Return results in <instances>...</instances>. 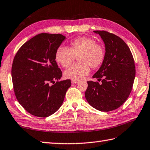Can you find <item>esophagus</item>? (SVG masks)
<instances>
[{
  "mask_svg": "<svg viewBox=\"0 0 150 150\" xmlns=\"http://www.w3.org/2000/svg\"><path fill=\"white\" fill-rule=\"evenodd\" d=\"M71 82L72 84H76L78 82V81L77 80H71Z\"/></svg>",
  "mask_w": 150,
  "mask_h": 150,
  "instance_id": "esophagus-1",
  "label": "esophagus"
}]
</instances>
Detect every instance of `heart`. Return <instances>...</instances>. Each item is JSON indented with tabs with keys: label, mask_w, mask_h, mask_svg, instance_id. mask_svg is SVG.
Segmentation results:
<instances>
[{
	"label": "heart",
	"mask_w": 150,
	"mask_h": 150,
	"mask_svg": "<svg viewBox=\"0 0 150 150\" xmlns=\"http://www.w3.org/2000/svg\"><path fill=\"white\" fill-rule=\"evenodd\" d=\"M106 49L102 43H97L94 38L80 37L70 42L69 49L60 47L57 50L55 58L58 64L67 67L77 58L79 64H75L64 71L66 79L79 80L90 73V67L93 69L98 68L103 63Z\"/></svg>",
	"instance_id": "b5f03b06"
}]
</instances>
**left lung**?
Returning <instances> with one entry per match:
<instances>
[{
  "label": "left lung",
  "mask_w": 150,
  "mask_h": 150,
  "mask_svg": "<svg viewBox=\"0 0 150 150\" xmlns=\"http://www.w3.org/2000/svg\"><path fill=\"white\" fill-rule=\"evenodd\" d=\"M103 41L105 58L93 75L98 81H88L85 98L96 109L108 112L119 108L127 100L135 78V66L127 44L116 35L95 30Z\"/></svg>",
  "instance_id": "1"
}]
</instances>
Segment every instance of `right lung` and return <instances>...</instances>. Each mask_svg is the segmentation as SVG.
I'll use <instances>...</instances> for the list:
<instances>
[{"label": "right lung", "mask_w": 150, "mask_h": 150, "mask_svg": "<svg viewBox=\"0 0 150 150\" xmlns=\"http://www.w3.org/2000/svg\"><path fill=\"white\" fill-rule=\"evenodd\" d=\"M66 38L60 34H39L23 44L13 58L15 95L32 115L45 118L57 112L71 86L69 79L59 81L62 73L55 60L57 50Z\"/></svg>", "instance_id": "obj_1"}]
</instances>
